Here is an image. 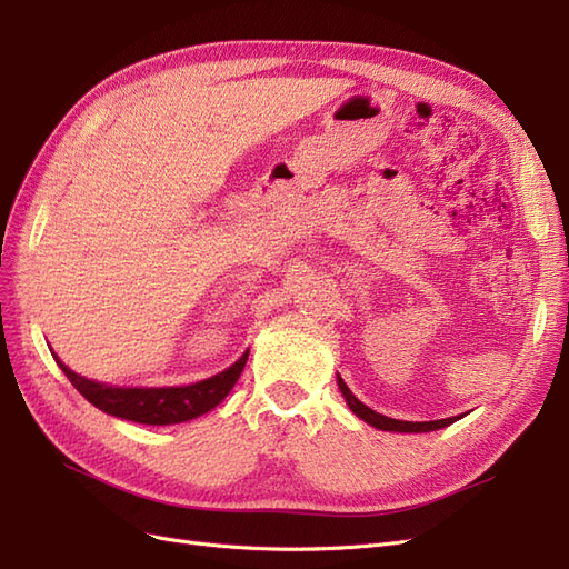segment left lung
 <instances>
[{"instance_id": "obj_1", "label": "left lung", "mask_w": 569, "mask_h": 569, "mask_svg": "<svg viewBox=\"0 0 569 569\" xmlns=\"http://www.w3.org/2000/svg\"><path fill=\"white\" fill-rule=\"evenodd\" d=\"M337 385H339V389H341V393H343V401H347V406L356 412V416H358L360 420H366L368 425L377 427V429H385V432H408V435H412V432H416V435H418V432H435V429L449 427V425H453L456 420H460V416L446 418V420H429V422L393 420V418L382 416V412H375V410L368 408L366 403H360V401L356 399V396L351 393V389L347 387V382H343L339 375H337Z\"/></svg>"}]
</instances>
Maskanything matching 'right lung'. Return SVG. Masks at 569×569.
<instances>
[{
	"label": "right lung",
	"instance_id": "1",
	"mask_svg": "<svg viewBox=\"0 0 569 569\" xmlns=\"http://www.w3.org/2000/svg\"><path fill=\"white\" fill-rule=\"evenodd\" d=\"M54 358L71 385L94 408L140 425H178L203 416L226 399L247 366L249 351L228 370L187 387H111L88 380V377L66 368L59 356Z\"/></svg>",
	"mask_w": 569,
	"mask_h": 569
}]
</instances>
